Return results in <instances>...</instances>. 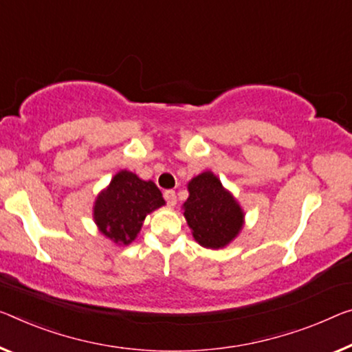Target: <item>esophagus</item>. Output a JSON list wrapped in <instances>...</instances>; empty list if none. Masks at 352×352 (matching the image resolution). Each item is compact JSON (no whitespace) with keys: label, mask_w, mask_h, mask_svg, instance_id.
I'll return each mask as SVG.
<instances>
[{"label":"esophagus","mask_w":352,"mask_h":352,"mask_svg":"<svg viewBox=\"0 0 352 352\" xmlns=\"http://www.w3.org/2000/svg\"><path fill=\"white\" fill-rule=\"evenodd\" d=\"M164 198L168 206H175L176 204V192L175 190H165L164 192Z\"/></svg>","instance_id":"esophagus-1"}]
</instances>
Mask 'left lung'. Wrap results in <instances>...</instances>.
<instances>
[{"label":"left lung","instance_id":"1","mask_svg":"<svg viewBox=\"0 0 352 352\" xmlns=\"http://www.w3.org/2000/svg\"><path fill=\"white\" fill-rule=\"evenodd\" d=\"M188 192L184 215L195 241L206 248H221L230 244L241 231L244 220L236 199L210 171L193 177L188 182Z\"/></svg>","mask_w":352,"mask_h":352}]
</instances>
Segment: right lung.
<instances>
[{"mask_svg": "<svg viewBox=\"0 0 352 352\" xmlns=\"http://www.w3.org/2000/svg\"><path fill=\"white\" fill-rule=\"evenodd\" d=\"M165 201L153 181H142L131 171H120L94 204V219L100 231L116 244H131L143 220Z\"/></svg>", "mask_w": 352, "mask_h": 352, "instance_id": "add662e5", "label": "right lung"}]
</instances>
